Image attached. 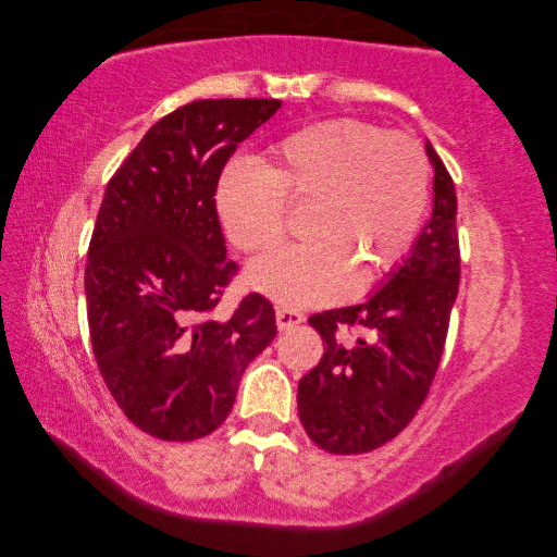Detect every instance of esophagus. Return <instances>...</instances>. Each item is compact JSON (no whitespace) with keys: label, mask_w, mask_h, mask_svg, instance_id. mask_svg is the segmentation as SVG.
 <instances>
[{"label":"esophagus","mask_w":557,"mask_h":557,"mask_svg":"<svg viewBox=\"0 0 557 557\" xmlns=\"http://www.w3.org/2000/svg\"><path fill=\"white\" fill-rule=\"evenodd\" d=\"M275 318H277V327L280 330H292V327H297V325H301L306 321V315L301 311L287 309V306H280Z\"/></svg>","instance_id":"esophagus-1"}]
</instances>
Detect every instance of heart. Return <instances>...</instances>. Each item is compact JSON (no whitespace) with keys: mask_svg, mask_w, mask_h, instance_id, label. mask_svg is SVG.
Returning <instances> with one entry per match:
<instances>
[{"mask_svg":"<svg viewBox=\"0 0 557 557\" xmlns=\"http://www.w3.org/2000/svg\"><path fill=\"white\" fill-rule=\"evenodd\" d=\"M287 203H311V239L258 258L248 285L287 306L339 301L359 272L375 280L411 251L429 215L431 162L407 134L330 120L280 140L263 168L230 162L218 182L222 230L246 253L282 239Z\"/></svg>","mask_w":557,"mask_h":557,"instance_id":"heart-1","label":"heart"}]
</instances>
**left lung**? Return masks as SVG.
Masks as SVG:
<instances>
[{
  "label": "left lung",
  "mask_w": 557,
  "mask_h": 557,
  "mask_svg": "<svg viewBox=\"0 0 557 557\" xmlns=\"http://www.w3.org/2000/svg\"><path fill=\"white\" fill-rule=\"evenodd\" d=\"M433 212L387 285L369 301L323 311L309 325L323 337V359L299 381V419L333 455H361L407 429L441 363L459 289L455 182L431 144ZM361 329L366 338L346 333Z\"/></svg>",
  "instance_id": "obj_1"
}]
</instances>
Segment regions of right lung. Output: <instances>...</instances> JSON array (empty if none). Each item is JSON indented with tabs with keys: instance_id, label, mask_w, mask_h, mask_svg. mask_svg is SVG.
Wrapping results in <instances>:
<instances>
[{
	"instance_id": "obj_1",
	"label": "right lung",
	"mask_w": 557,
	"mask_h": 557,
	"mask_svg": "<svg viewBox=\"0 0 557 557\" xmlns=\"http://www.w3.org/2000/svg\"><path fill=\"white\" fill-rule=\"evenodd\" d=\"M280 100H196L162 116L104 188L86 263L90 345L126 419L170 443L198 441L277 335L275 309L246 294L215 313L236 275L215 194L242 140Z\"/></svg>"
}]
</instances>
